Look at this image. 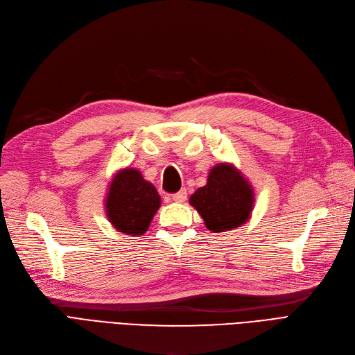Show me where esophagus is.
Here are the masks:
<instances>
[{
  "mask_svg": "<svg viewBox=\"0 0 355 355\" xmlns=\"http://www.w3.org/2000/svg\"><path fill=\"white\" fill-rule=\"evenodd\" d=\"M186 199H187V191H186V190H180L178 193L173 194V200H174V202H177V203L186 202Z\"/></svg>",
  "mask_w": 355,
  "mask_h": 355,
  "instance_id": "1",
  "label": "esophagus"
}]
</instances>
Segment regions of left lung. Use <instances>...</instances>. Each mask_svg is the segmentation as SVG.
Instances as JSON below:
<instances>
[{
    "instance_id": "8db88e82",
    "label": "left lung",
    "mask_w": 355,
    "mask_h": 355,
    "mask_svg": "<svg viewBox=\"0 0 355 355\" xmlns=\"http://www.w3.org/2000/svg\"><path fill=\"white\" fill-rule=\"evenodd\" d=\"M190 205L203 218L207 230L225 232L250 219L254 190L232 164H218L207 175L206 186L190 196Z\"/></svg>"
}]
</instances>
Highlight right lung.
Returning a JSON list of instances; mask_svg holds the SVG:
<instances>
[{
    "mask_svg": "<svg viewBox=\"0 0 355 355\" xmlns=\"http://www.w3.org/2000/svg\"><path fill=\"white\" fill-rule=\"evenodd\" d=\"M159 206L161 196L139 169L123 168L114 174L105 198V214L118 232L143 235Z\"/></svg>",
    "mask_w": 355,
    "mask_h": 355,
    "instance_id": "1",
    "label": "right lung"
}]
</instances>
